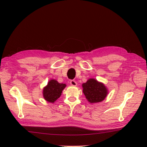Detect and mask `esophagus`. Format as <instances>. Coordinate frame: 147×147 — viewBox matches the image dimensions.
<instances>
[{
	"instance_id": "obj_1",
	"label": "esophagus",
	"mask_w": 147,
	"mask_h": 147,
	"mask_svg": "<svg viewBox=\"0 0 147 147\" xmlns=\"http://www.w3.org/2000/svg\"><path fill=\"white\" fill-rule=\"evenodd\" d=\"M70 84L72 86H76L77 85V82L74 80H71L70 81Z\"/></svg>"
}]
</instances>
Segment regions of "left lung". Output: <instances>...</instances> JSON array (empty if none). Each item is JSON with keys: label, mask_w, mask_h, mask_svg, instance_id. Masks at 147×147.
Here are the masks:
<instances>
[{"label": "left lung", "mask_w": 147, "mask_h": 147, "mask_svg": "<svg viewBox=\"0 0 147 147\" xmlns=\"http://www.w3.org/2000/svg\"><path fill=\"white\" fill-rule=\"evenodd\" d=\"M83 92L90 103H98L104 100L107 95V90L104 84L95 79H90L83 84Z\"/></svg>", "instance_id": "8db88e82"}]
</instances>
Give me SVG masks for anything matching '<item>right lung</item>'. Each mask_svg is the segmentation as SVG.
Masks as SVG:
<instances>
[{
	"label": "right lung",
	"mask_w": 147,
	"mask_h": 147,
	"mask_svg": "<svg viewBox=\"0 0 147 147\" xmlns=\"http://www.w3.org/2000/svg\"><path fill=\"white\" fill-rule=\"evenodd\" d=\"M65 84L59 83L55 80H52L43 88V97L49 102H54L61 95L62 91L65 87Z\"/></svg>",
	"instance_id": "add662e5"
}]
</instances>
